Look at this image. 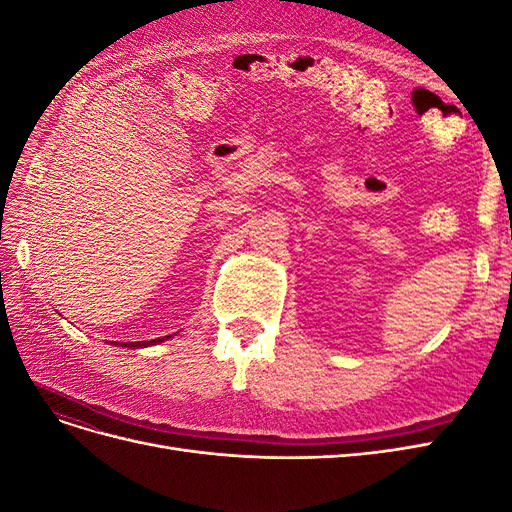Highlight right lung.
Returning <instances> with one entry per match:
<instances>
[{"instance_id":"right-lung-1","label":"right lung","mask_w":512,"mask_h":512,"mask_svg":"<svg viewBox=\"0 0 512 512\" xmlns=\"http://www.w3.org/2000/svg\"><path fill=\"white\" fill-rule=\"evenodd\" d=\"M173 335H164V337H158V339H151V342H121V344H117V346H121V348H132V350H136V348H147V346H153V344H162V342H166V339H170Z\"/></svg>"}]
</instances>
